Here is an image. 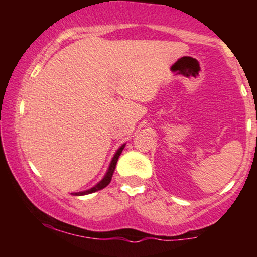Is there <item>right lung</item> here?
<instances>
[{
	"mask_svg": "<svg viewBox=\"0 0 257 257\" xmlns=\"http://www.w3.org/2000/svg\"><path fill=\"white\" fill-rule=\"evenodd\" d=\"M124 146H125V144H123V145L120 146L118 150H117L116 153H114V156H113V157H112V159H111L110 166H108L107 172H106L105 176H104V178H102L101 180H100V181L98 182V184H96L95 186H93V187L89 188V190L82 191V192H73V193H71V194H73V196H84V194H89V193L96 192V191L102 190V188H105L106 186H107L108 184H110V182H111V179H112V175H113L114 169H116L117 161H118V158H119L120 153H122L123 149H124Z\"/></svg>",
	"mask_w": 257,
	"mask_h": 257,
	"instance_id": "right-lung-1",
	"label": "right lung"
}]
</instances>
